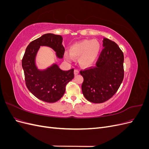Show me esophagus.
I'll list each match as a JSON object with an SVG mask.
<instances>
[{"label": "esophagus", "instance_id": "esophagus-1", "mask_svg": "<svg viewBox=\"0 0 149 149\" xmlns=\"http://www.w3.org/2000/svg\"><path fill=\"white\" fill-rule=\"evenodd\" d=\"M79 70H77V69L74 70V74H75V75H77V74H79Z\"/></svg>", "mask_w": 149, "mask_h": 149}]
</instances>
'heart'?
I'll return each instance as SVG.
<instances>
[{
	"label": "heart",
	"mask_w": 149,
	"mask_h": 149,
	"mask_svg": "<svg viewBox=\"0 0 149 149\" xmlns=\"http://www.w3.org/2000/svg\"><path fill=\"white\" fill-rule=\"evenodd\" d=\"M100 52V45L96 40H83L73 44L70 48V53H66L65 57L71 61L73 57H80V63L84 66L93 64L98 57Z\"/></svg>",
	"instance_id": "1"
}]
</instances>
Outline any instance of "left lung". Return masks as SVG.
<instances>
[{
	"instance_id": "1",
	"label": "left lung",
	"mask_w": 149,
	"mask_h": 149,
	"mask_svg": "<svg viewBox=\"0 0 149 149\" xmlns=\"http://www.w3.org/2000/svg\"><path fill=\"white\" fill-rule=\"evenodd\" d=\"M102 42L104 48L96 66L80 71L84 79L83 95L93 103H102L113 96L124 76L123 51L112 40L104 38Z\"/></svg>"
}]
</instances>
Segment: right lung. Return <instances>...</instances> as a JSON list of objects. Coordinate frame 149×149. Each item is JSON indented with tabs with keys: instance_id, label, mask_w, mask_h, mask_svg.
I'll list each match as a JSON object with an SVG mask.
<instances>
[{
	"instance_id": "obj_1",
	"label": "right lung",
	"mask_w": 149,
	"mask_h": 149,
	"mask_svg": "<svg viewBox=\"0 0 149 149\" xmlns=\"http://www.w3.org/2000/svg\"><path fill=\"white\" fill-rule=\"evenodd\" d=\"M61 35L47 33L31 42L26 47L22 61L26 87L39 100L47 102L60 100L65 93L66 86L74 78V69L61 70L56 64L45 70H39L35 65V57L40 46H47L62 58L65 48Z\"/></svg>"
}]
</instances>
